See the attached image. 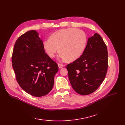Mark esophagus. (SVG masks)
I'll return each mask as SVG.
<instances>
[{"label":"esophagus","instance_id":"esophagus-1","mask_svg":"<svg viewBox=\"0 0 125 125\" xmlns=\"http://www.w3.org/2000/svg\"><path fill=\"white\" fill-rule=\"evenodd\" d=\"M58 65V67H59V68H60V69H61V68H62V67H64V65H63V64H59V63Z\"/></svg>","mask_w":125,"mask_h":125}]
</instances>
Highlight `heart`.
<instances>
[{
  "mask_svg": "<svg viewBox=\"0 0 125 125\" xmlns=\"http://www.w3.org/2000/svg\"><path fill=\"white\" fill-rule=\"evenodd\" d=\"M87 41V36L83 31L70 28L55 32L49 39L43 42L42 46L50 58H54L58 49L62 60L73 62L82 55Z\"/></svg>",
  "mask_w": 125,
  "mask_h": 125,
  "instance_id": "heart-1",
  "label": "heart"
}]
</instances>
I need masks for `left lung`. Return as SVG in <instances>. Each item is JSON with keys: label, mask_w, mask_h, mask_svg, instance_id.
<instances>
[{"label": "left lung", "mask_w": 125, "mask_h": 125, "mask_svg": "<svg viewBox=\"0 0 125 125\" xmlns=\"http://www.w3.org/2000/svg\"><path fill=\"white\" fill-rule=\"evenodd\" d=\"M108 67V52L102 38L98 33L88 38L82 56L67 65L71 86L78 94L93 93L103 82Z\"/></svg>", "instance_id": "8db88e82"}]
</instances>
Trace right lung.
<instances>
[{
    "mask_svg": "<svg viewBox=\"0 0 125 125\" xmlns=\"http://www.w3.org/2000/svg\"><path fill=\"white\" fill-rule=\"evenodd\" d=\"M35 30L20 36L15 42L12 65L20 86L31 95L42 97L52 89L57 64L45 53L42 41Z\"/></svg>",
    "mask_w": 125,
    "mask_h": 125,
    "instance_id": "1",
    "label": "right lung"
}]
</instances>
